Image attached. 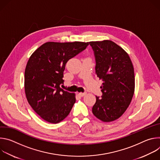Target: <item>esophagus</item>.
<instances>
[{"mask_svg": "<svg viewBox=\"0 0 160 160\" xmlns=\"http://www.w3.org/2000/svg\"><path fill=\"white\" fill-rule=\"evenodd\" d=\"M85 94H86V92H80V93H79V95H80V96H82V97L84 96Z\"/></svg>", "mask_w": 160, "mask_h": 160, "instance_id": "34e87169", "label": "esophagus"}]
</instances>
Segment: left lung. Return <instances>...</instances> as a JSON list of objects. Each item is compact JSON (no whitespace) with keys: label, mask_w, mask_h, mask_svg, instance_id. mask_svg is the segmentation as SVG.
I'll return each mask as SVG.
<instances>
[{"label":"left lung","mask_w":160,"mask_h":160,"mask_svg":"<svg viewBox=\"0 0 160 160\" xmlns=\"http://www.w3.org/2000/svg\"><path fill=\"white\" fill-rule=\"evenodd\" d=\"M96 60V73L102 80V96L92 107L102 122L120 118L128 107L135 88L134 70L128 54L111 40L89 42Z\"/></svg>","instance_id":"left-lung-1"}]
</instances>
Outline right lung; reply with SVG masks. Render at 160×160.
<instances>
[{
	"label": "right lung",
	"instance_id": "obj_1",
	"mask_svg": "<svg viewBox=\"0 0 160 160\" xmlns=\"http://www.w3.org/2000/svg\"><path fill=\"white\" fill-rule=\"evenodd\" d=\"M88 42L45 43L30 58L25 72L27 99L44 120H64L76 101L75 94L61 88L68 61L84 51Z\"/></svg>",
	"mask_w": 160,
	"mask_h": 160
}]
</instances>
